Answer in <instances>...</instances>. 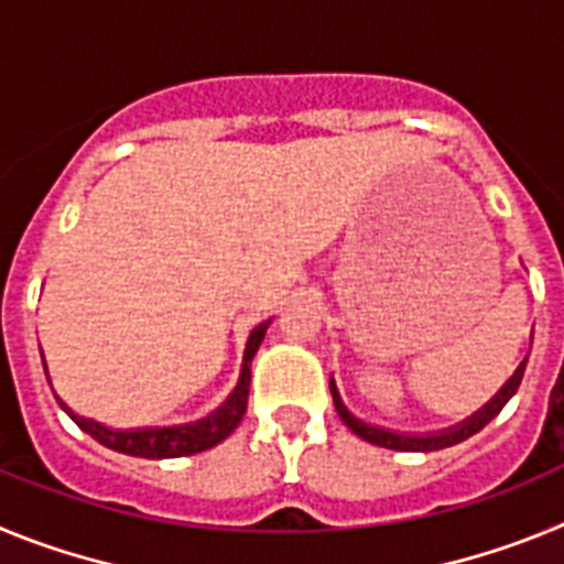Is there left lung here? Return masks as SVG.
Masks as SVG:
<instances>
[{"instance_id":"left-lung-1","label":"left lung","mask_w":564,"mask_h":564,"mask_svg":"<svg viewBox=\"0 0 564 564\" xmlns=\"http://www.w3.org/2000/svg\"><path fill=\"white\" fill-rule=\"evenodd\" d=\"M531 341H534V330H531ZM525 364H528V356L522 358L520 367L514 370V376L508 378L500 390L491 395V401L482 403L480 410L471 412L468 417H463V421L455 423V426H446V430H437V432H423V435L421 432L387 430V426H376V423H367L364 417L352 415V412L347 410V403L341 401V392H338L333 376H330V395H333V403H336L338 417H341V421L347 423V430L356 432L361 441L376 443V446H381V449H395V452H437V449H446V446H455V443L466 441V437L477 435L486 423L495 421V417L500 415L502 406L514 398L517 387H520L522 381V372H525Z\"/></svg>"}]
</instances>
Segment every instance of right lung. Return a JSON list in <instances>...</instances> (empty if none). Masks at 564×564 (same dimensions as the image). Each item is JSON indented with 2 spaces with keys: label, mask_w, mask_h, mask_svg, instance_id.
Here are the masks:
<instances>
[{
  "label": "right lung",
  "mask_w": 564,
  "mask_h": 564,
  "mask_svg": "<svg viewBox=\"0 0 564 564\" xmlns=\"http://www.w3.org/2000/svg\"><path fill=\"white\" fill-rule=\"evenodd\" d=\"M268 327H271V318L257 325L251 330L246 341V352H242V367H239V378L237 387L231 390V395L217 406L214 412H208L206 417L192 423H174V426H138V430H112L107 423L93 421V417H84L78 412H73L62 398L56 395L58 406L67 412L73 421H76L78 430L87 432L89 437H96L101 446L112 452H121V455H132V457H149V460H166V457H186V455H197V452H206L217 443L226 441L234 430L239 426L242 415H246L248 406V392H251V361L257 356L259 344L265 338ZM42 350V347H39ZM42 364H44V376L50 381L47 372V361H44L42 352ZM53 387V383H50Z\"/></svg>",
  "instance_id": "obj_1"
}]
</instances>
